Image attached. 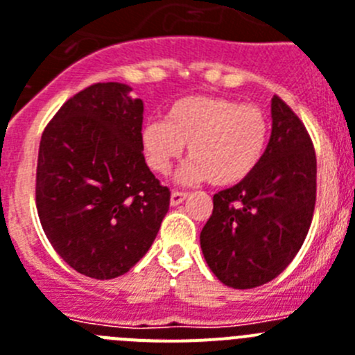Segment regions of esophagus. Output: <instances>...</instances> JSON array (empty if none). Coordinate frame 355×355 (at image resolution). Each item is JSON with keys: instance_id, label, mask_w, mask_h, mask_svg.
Wrapping results in <instances>:
<instances>
[{"instance_id": "34e87169", "label": "esophagus", "mask_w": 355, "mask_h": 355, "mask_svg": "<svg viewBox=\"0 0 355 355\" xmlns=\"http://www.w3.org/2000/svg\"><path fill=\"white\" fill-rule=\"evenodd\" d=\"M187 193H182V191H173L171 193V198H169V202H171V205H178V203H182L184 200H186Z\"/></svg>"}]
</instances>
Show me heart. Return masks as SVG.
Segmentation results:
<instances>
[{"label": "heart", "instance_id": "b5f03b06", "mask_svg": "<svg viewBox=\"0 0 355 355\" xmlns=\"http://www.w3.org/2000/svg\"><path fill=\"white\" fill-rule=\"evenodd\" d=\"M139 139L146 164L155 173H169L187 144L191 160L180 180H209L225 187L245 180L257 168L268 143V121L255 105L187 96L169 107L166 121L144 123Z\"/></svg>", "mask_w": 355, "mask_h": 355}]
</instances>
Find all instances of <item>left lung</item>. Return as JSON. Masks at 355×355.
Listing matches in <instances>:
<instances>
[{"instance_id": "obj_1", "label": "left lung", "mask_w": 355, "mask_h": 355, "mask_svg": "<svg viewBox=\"0 0 355 355\" xmlns=\"http://www.w3.org/2000/svg\"><path fill=\"white\" fill-rule=\"evenodd\" d=\"M270 143L245 180L212 196L200 234L203 257L225 286L252 289L288 268L304 245L316 203V153L286 101L271 100Z\"/></svg>"}]
</instances>
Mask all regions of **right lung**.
<instances>
[{
  "instance_id": "1",
  "label": "right lung",
  "mask_w": 355,
  "mask_h": 355,
  "mask_svg": "<svg viewBox=\"0 0 355 355\" xmlns=\"http://www.w3.org/2000/svg\"><path fill=\"white\" fill-rule=\"evenodd\" d=\"M118 82L92 84L42 132L35 203L42 230L73 270L107 280L155 241L169 189L144 162L143 101Z\"/></svg>"
}]
</instances>
